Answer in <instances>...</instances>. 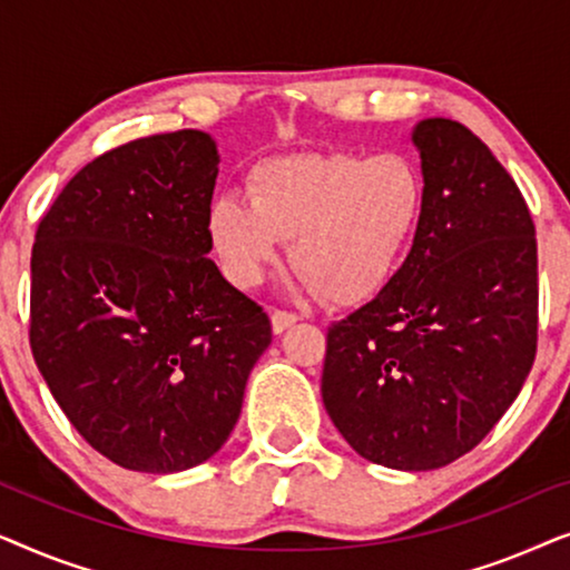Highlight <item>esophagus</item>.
<instances>
[{"label":"esophagus","instance_id":"34e87169","mask_svg":"<svg viewBox=\"0 0 570 570\" xmlns=\"http://www.w3.org/2000/svg\"><path fill=\"white\" fill-rule=\"evenodd\" d=\"M295 322H298V314H293V311H285V308L272 311V330H275V334H283L285 330H291Z\"/></svg>","mask_w":570,"mask_h":570}]
</instances>
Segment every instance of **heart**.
<instances>
[{
  "label": "heart",
  "mask_w": 570,
  "mask_h": 570,
  "mask_svg": "<svg viewBox=\"0 0 570 570\" xmlns=\"http://www.w3.org/2000/svg\"><path fill=\"white\" fill-rule=\"evenodd\" d=\"M423 213L425 178L407 155L295 153L256 163L248 199H217L209 236L238 287L259 285L293 238L298 283L347 306L400 272Z\"/></svg>",
  "instance_id": "heart-1"
}]
</instances>
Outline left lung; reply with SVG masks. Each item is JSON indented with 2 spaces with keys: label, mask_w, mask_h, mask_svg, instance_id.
<instances>
[{
  "label": "left lung",
  "mask_w": 570,
  "mask_h": 570,
  "mask_svg": "<svg viewBox=\"0 0 570 570\" xmlns=\"http://www.w3.org/2000/svg\"><path fill=\"white\" fill-rule=\"evenodd\" d=\"M425 213L407 259L326 332L324 407L392 470H439L511 407L537 353V238L519 186L464 124L420 121Z\"/></svg>",
  "instance_id": "left-lung-1"
}]
</instances>
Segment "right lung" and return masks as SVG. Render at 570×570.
<instances>
[{
  "instance_id": "right-lung-1",
  "label": "right lung",
  "mask_w": 570,
  "mask_h": 570,
  "mask_svg": "<svg viewBox=\"0 0 570 570\" xmlns=\"http://www.w3.org/2000/svg\"><path fill=\"white\" fill-rule=\"evenodd\" d=\"M217 160L199 129L131 139L38 223L30 350L75 431L124 470L213 456L272 342L267 311L207 256Z\"/></svg>"
}]
</instances>
